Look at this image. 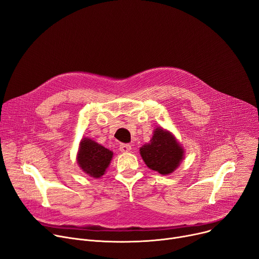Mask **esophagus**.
Instances as JSON below:
<instances>
[{"label":"esophagus","mask_w":259,"mask_h":259,"mask_svg":"<svg viewBox=\"0 0 259 259\" xmlns=\"http://www.w3.org/2000/svg\"><path fill=\"white\" fill-rule=\"evenodd\" d=\"M119 151L123 153H128L131 151V146L128 144H122L119 146Z\"/></svg>","instance_id":"34e87169"}]
</instances>
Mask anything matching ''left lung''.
<instances>
[{
  "label": "left lung",
  "mask_w": 259,
  "mask_h": 259,
  "mask_svg": "<svg viewBox=\"0 0 259 259\" xmlns=\"http://www.w3.org/2000/svg\"><path fill=\"white\" fill-rule=\"evenodd\" d=\"M140 153L147 166L161 175H169L179 166L184 156V149L174 134L157 127L149 144L140 148Z\"/></svg>",
  "instance_id": "8db88e82"
}]
</instances>
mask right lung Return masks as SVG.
<instances>
[{
	"instance_id": "add662e5",
	"label": "right lung",
	"mask_w": 259,
	"mask_h": 259,
	"mask_svg": "<svg viewBox=\"0 0 259 259\" xmlns=\"http://www.w3.org/2000/svg\"><path fill=\"white\" fill-rule=\"evenodd\" d=\"M112 156V151L85 137L80 142L77 161L85 174L93 178H101L105 174Z\"/></svg>"
}]
</instances>
